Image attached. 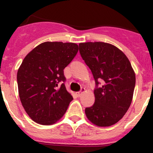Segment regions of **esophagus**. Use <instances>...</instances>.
I'll list each match as a JSON object with an SVG mask.
<instances>
[{
    "mask_svg": "<svg viewBox=\"0 0 153 153\" xmlns=\"http://www.w3.org/2000/svg\"><path fill=\"white\" fill-rule=\"evenodd\" d=\"M84 92H85V88H82L81 89L80 91L76 92V96H77V97H80V96L82 95L83 93H84Z\"/></svg>",
    "mask_w": 153,
    "mask_h": 153,
    "instance_id": "esophagus-1",
    "label": "esophagus"
}]
</instances>
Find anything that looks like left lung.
I'll list each match as a JSON object with an SVG mask.
<instances>
[{"label":"left lung","mask_w":153,"mask_h":153,"mask_svg":"<svg viewBox=\"0 0 153 153\" xmlns=\"http://www.w3.org/2000/svg\"><path fill=\"white\" fill-rule=\"evenodd\" d=\"M79 53L95 79V102L85 109L92 123L110 126L129 109L133 97L136 75L129 59L119 48L104 42L79 44ZM99 81L102 82L100 88Z\"/></svg>","instance_id":"obj_1"}]
</instances>
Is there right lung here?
<instances>
[{
  "instance_id": "obj_1",
  "label": "right lung",
  "mask_w": 153,
  "mask_h": 153,
  "mask_svg": "<svg viewBox=\"0 0 153 153\" xmlns=\"http://www.w3.org/2000/svg\"><path fill=\"white\" fill-rule=\"evenodd\" d=\"M74 43L44 42L24 57L17 71L20 100L32 120L51 125L63 117L73 97L63 83V70L78 52Z\"/></svg>"
}]
</instances>
